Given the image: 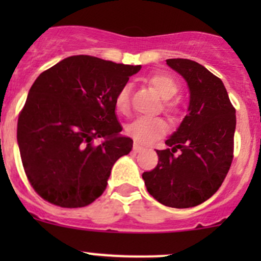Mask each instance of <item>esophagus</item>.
Listing matches in <instances>:
<instances>
[{
    "label": "esophagus",
    "mask_w": 261,
    "mask_h": 261,
    "mask_svg": "<svg viewBox=\"0 0 261 261\" xmlns=\"http://www.w3.org/2000/svg\"><path fill=\"white\" fill-rule=\"evenodd\" d=\"M133 149H134V151H135V152H139V151H141V150H144V147L141 146V145H139V144L135 143V144H134Z\"/></svg>",
    "instance_id": "1"
}]
</instances>
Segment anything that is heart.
Listing matches in <instances>:
<instances>
[{
	"label": "heart",
	"instance_id": "obj_1",
	"mask_svg": "<svg viewBox=\"0 0 261 261\" xmlns=\"http://www.w3.org/2000/svg\"><path fill=\"white\" fill-rule=\"evenodd\" d=\"M150 86L154 88L158 96L164 101L173 98L178 92V84L173 77L167 73H156L147 78ZM115 106L118 112L126 114L130 109V86L126 84L118 91L115 98ZM165 109L168 111H174V106L169 102H165ZM168 131V125L162 118L140 117L127 125L126 133L128 136L140 144H150Z\"/></svg>",
	"mask_w": 261,
	"mask_h": 261
}]
</instances>
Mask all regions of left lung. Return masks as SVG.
<instances>
[{
  "mask_svg": "<svg viewBox=\"0 0 261 261\" xmlns=\"http://www.w3.org/2000/svg\"><path fill=\"white\" fill-rule=\"evenodd\" d=\"M167 64L188 84L186 117L165 141L170 149L156 150L158 165L144 172L147 192L162 204L189 208L217 192L232 162L236 111L220 78L189 59ZM179 148L181 154L174 152Z\"/></svg>",
  "mask_w": 261,
  "mask_h": 261,
  "instance_id": "obj_1",
  "label": "left lung"
}]
</instances>
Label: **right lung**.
Listing matches in <instances>:
<instances>
[{"instance_id":"right-lung-1","label":"right lung","mask_w":261,"mask_h":261,"mask_svg":"<svg viewBox=\"0 0 261 261\" xmlns=\"http://www.w3.org/2000/svg\"><path fill=\"white\" fill-rule=\"evenodd\" d=\"M141 65L73 55L41 73L17 121V144L33 188L67 208L96 201L115 162L133 149L115 98ZM101 143L94 146L93 140Z\"/></svg>"}]
</instances>
